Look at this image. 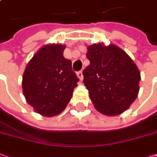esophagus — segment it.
Masks as SVG:
<instances>
[{"instance_id":"1","label":"esophagus","mask_w":157,"mask_h":157,"mask_svg":"<svg viewBox=\"0 0 157 157\" xmlns=\"http://www.w3.org/2000/svg\"><path fill=\"white\" fill-rule=\"evenodd\" d=\"M77 77H78L80 81H82V78H83V75H82V71H79V72H77Z\"/></svg>"}]
</instances>
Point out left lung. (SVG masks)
<instances>
[{"instance_id":"left-lung-1","label":"left lung","mask_w":157,"mask_h":157,"mask_svg":"<svg viewBox=\"0 0 157 157\" xmlns=\"http://www.w3.org/2000/svg\"><path fill=\"white\" fill-rule=\"evenodd\" d=\"M86 57L90 64L82 71L83 83L95 109L109 116L121 114L138 95L141 75L136 64L114 44L89 45Z\"/></svg>"}]
</instances>
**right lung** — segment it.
<instances>
[{
  "mask_svg": "<svg viewBox=\"0 0 157 157\" xmlns=\"http://www.w3.org/2000/svg\"><path fill=\"white\" fill-rule=\"evenodd\" d=\"M64 49L65 45L54 44L43 46L23 73V95L36 113L44 116L64 110L79 82L71 60L63 57Z\"/></svg>",
  "mask_w": 157,
  "mask_h": 157,
  "instance_id": "obj_1",
  "label": "right lung"
}]
</instances>
